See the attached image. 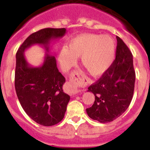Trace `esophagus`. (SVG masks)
I'll return each instance as SVG.
<instances>
[{
    "mask_svg": "<svg viewBox=\"0 0 150 150\" xmlns=\"http://www.w3.org/2000/svg\"><path fill=\"white\" fill-rule=\"evenodd\" d=\"M75 80H76V79H75V77H70L69 81L67 82L68 88H69L70 92L73 94H76L78 92H80V89L78 88V85H77Z\"/></svg>",
    "mask_w": 150,
    "mask_h": 150,
    "instance_id": "1",
    "label": "esophagus"
}]
</instances>
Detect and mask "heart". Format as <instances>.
Segmentation results:
<instances>
[{"mask_svg":"<svg viewBox=\"0 0 150 150\" xmlns=\"http://www.w3.org/2000/svg\"><path fill=\"white\" fill-rule=\"evenodd\" d=\"M115 55V43L108 35L83 34L73 38L59 53L60 64L68 70L80 56L82 66L92 76L102 75L111 65Z\"/></svg>","mask_w":150,"mask_h":150,"instance_id":"heart-1","label":"heart"}]
</instances>
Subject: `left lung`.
I'll list each match as a JSON object with an SVG mask.
<instances>
[{"instance_id":"1","label":"left lung","mask_w":150,"mask_h":150,"mask_svg":"<svg viewBox=\"0 0 150 150\" xmlns=\"http://www.w3.org/2000/svg\"><path fill=\"white\" fill-rule=\"evenodd\" d=\"M116 58L100 78L88 87L95 100L86 109L93 120L102 123L113 121L125 112L132 99L135 72L132 54L123 41L116 37Z\"/></svg>"}]
</instances>
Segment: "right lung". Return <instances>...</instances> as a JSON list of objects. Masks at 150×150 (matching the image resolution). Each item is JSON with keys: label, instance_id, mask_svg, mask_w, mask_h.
Returning <instances> with one entry per match:
<instances>
[{"label": "right lung", "instance_id": "right-lung-1", "mask_svg": "<svg viewBox=\"0 0 150 150\" xmlns=\"http://www.w3.org/2000/svg\"><path fill=\"white\" fill-rule=\"evenodd\" d=\"M65 28H45L29 36L16 53L15 87L26 113L39 124L51 126L63 120L70 96L63 90L65 79L58 71L55 56L46 53L44 63L32 67L26 61L24 52L34 44L42 45L46 53L52 39L61 38Z\"/></svg>", "mask_w": 150, "mask_h": 150}]
</instances>
